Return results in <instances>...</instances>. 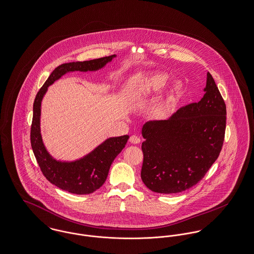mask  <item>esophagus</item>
Returning a JSON list of instances; mask_svg holds the SVG:
<instances>
[{"label":"esophagus","mask_w":254,"mask_h":254,"mask_svg":"<svg viewBox=\"0 0 254 254\" xmlns=\"http://www.w3.org/2000/svg\"><path fill=\"white\" fill-rule=\"evenodd\" d=\"M129 142H130L131 144H139V143L141 142V139H140L138 136H136V135H132V136H130V138H129Z\"/></svg>","instance_id":"esophagus-1"}]
</instances>
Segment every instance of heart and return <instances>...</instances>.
Instances as JSON below:
<instances>
[{
    "instance_id": "heart-1",
    "label": "heart",
    "mask_w": 254,
    "mask_h": 254,
    "mask_svg": "<svg viewBox=\"0 0 254 254\" xmlns=\"http://www.w3.org/2000/svg\"><path fill=\"white\" fill-rule=\"evenodd\" d=\"M169 80L168 75L164 73H154L152 75L143 78L137 85L135 98L137 101H144L150 96L159 93L167 85ZM181 92V86L179 84H174L167 93L166 103H170L175 100Z\"/></svg>"
}]
</instances>
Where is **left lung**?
Listing matches in <instances>:
<instances>
[{"mask_svg":"<svg viewBox=\"0 0 254 254\" xmlns=\"http://www.w3.org/2000/svg\"><path fill=\"white\" fill-rule=\"evenodd\" d=\"M204 96L168 120L142 127L144 154L141 179L155 193L177 194L203 179L224 144L226 106L207 73Z\"/></svg>","mask_w":254,"mask_h":254,"instance_id":"left-lung-1","label":"left lung"}]
</instances>
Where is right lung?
Returning <instances> with one entry per match:
<instances>
[{"label":"right lung","mask_w":254,"mask_h":254,"mask_svg":"<svg viewBox=\"0 0 254 254\" xmlns=\"http://www.w3.org/2000/svg\"><path fill=\"white\" fill-rule=\"evenodd\" d=\"M114 58H116V55L98 60L61 64L48 77L44 85L38 91L33 103L30 143L34 156L46 179L61 190L72 194H91L105 183L110 166L125 148L129 136L110 137L88 154L75 161L57 160L48 152L41 136L40 116L42 99L48 87L62 75L75 71H98Z\"/></svg>","instance_id":"add662e5"}]
</instances>
